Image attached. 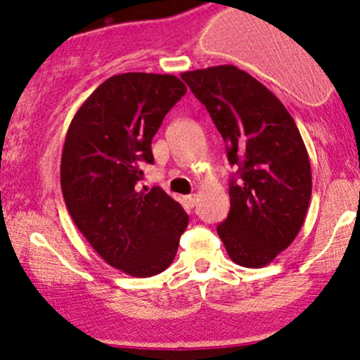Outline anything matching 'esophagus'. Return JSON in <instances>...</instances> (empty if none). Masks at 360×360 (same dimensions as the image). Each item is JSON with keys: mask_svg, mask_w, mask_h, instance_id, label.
<instances>
[{"mask_svg": "<svg viewBox=\"0 0 360 360\" xmlns=\"http://www.w3.org/2000/svg\"><path fill=\"white\" fill-rule=\"evenodd\" d=\"M184 202L188 203V205L190 207H195L197 205V202H198V195H188V197H184Z\"/></svg>", "mask_w": 360, "mask_h": 360, "instance_id": "34e87169", "label": "esophagus"}]
</instances>
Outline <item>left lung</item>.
Here are the masks:
<instances>
[{
	"mask_svg": "<svg viewBox=\"0 0 360 360\" xmlns=\"http://www.w3.org/2000/svg\"><path fill=\"white\" fill-rule=\"evenodd\" d=\"M207 108L238 165L230 214L217 235L231 261L261 268L300 233L311 197V169L301 134L284 104L242 69L214 66L181 75Z\"/></svg>",
	"mask_w": 360,
	"mask_h": 360,
	"instance_id": "left-lung-1",
	"label": "left lung"
}]
</instances>
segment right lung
Masks as SVG:
<instances>
[{
    "label": "right lung",
    "mask_w": 360,
    "mask_h": 360,
    "mask_svg": "<svg viewBox=\"0 0 360 360\" xmlns=\"http://www.w3.org/2000/svg\"><path fill=\"white\" fill-rule=\"evenodd\" d=\"M186 94L174 75L123 72L101 83L69 125L60 188L76 228L111 266L162 274L176 257L188 214L162 188L137 190L151 141Z\"/></svg>",
    "instance_id": "1"
}]
</instances>
